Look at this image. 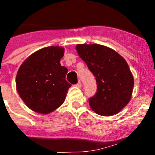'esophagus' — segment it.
<instances>
[{"instance_id": "34e87169", "label": "esophagus", "mask_w": 155, "mask_h": 155, "mask_svg": "<svg viewBox=\"0 0 155 155\" xmlns=\"http://www.w3.org/2000/svg\"><path fill=\"white\" fill-rule=\"evenodd\" d=\"M76 87H78V88L82 87V83H81L80 81H79V82H77V84H76Z\"/></svg>"}]
</instances>
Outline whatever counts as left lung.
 Returning <instances> with one entry per match:
<instances>
[{
  "mask_svg": "<svg viewBox=\"0 0 155 155\" xmlns=\"http://www.w3.org/2000/svg\"><path fill=\"white\" fill-rule=\"evenodd\" d=\"M78 54L95 77L97 91L89 99L94 112L110 116L129 102L134 79L123 57L111 48L99 44H79Z\"/></svg>",
  "mask_w": 155,
  "mask_h": 155,
  "instance_id": "8db88e82",
  "label": "left lung"
}]
</instances>
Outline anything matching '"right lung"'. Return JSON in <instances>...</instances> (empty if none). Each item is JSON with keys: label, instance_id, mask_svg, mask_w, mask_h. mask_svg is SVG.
I'll list each match as a JSON object with an SVG mask.
<instances>
[{"label": "right lung", "instance_id": "obj_1", "mask_svg": "<svg viewBox=\"0 0 155 155\" xmlns=\"http://www.w3.org/2000/svg\"><path fill=\"white\" fill-rule=\"evenodd\" d=\"M64 49L48 47L30 55L19 68L16 77L17 92L33 111L48 114L66 99L70 83L66 80L68 69L60 64Z\"/></svg>", "mask_w": 155, "mask_h": 155}]
</instances>
